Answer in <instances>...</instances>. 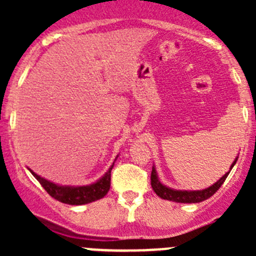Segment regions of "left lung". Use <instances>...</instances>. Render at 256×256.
<instances>
[{
    "instance_id": "obj_1",
    "label": "left lung",
    "mask_w": 256,
    "mask_h": 256,
    "mask_svg": "<svg viewBox=\"0 0 256 256\" xmlns=\"http://www.w3.org/2000/svg\"><path fill=\"white\" fill-rule=\"evenodd\" d=\"M236 160H238V156L236 157V160L233 161V164H230V168L229 171L224 174L223 177L219 178L216 183L210 186V187L204 188V190H174V188H170L167 186H164V183H161V180H158V176H157V171L154 168V166H152V172H151V186L152 190H154L157 196L162 200H172V202L177 203H200L203 202V200H208L209 197L214 194L216 190L220 188V186L223 184L226 178L228 177L229 172L232 171V168L234 167V164H236Z\"/></svg>"
}]
</instances>
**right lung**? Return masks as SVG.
I'll return each mask as SVG.
<instances>
[{
  "label": "right lung",
  "mask_w": 256,
  "mask_h": 256,
  "mask_svg": "<svg viewBox=\"0 0 256 256\" xmlns=\"http://www.w3.org/2000/svg\"><path fill=\"white\" fill-rule=\"evenodd\" d=\"M118 156H116L115 161L118 160ZM115 161L112 162V164L110 166V168L108 170L106 174L102 177H100L99 180H95L92 184H85V186H63L58 184V183L50 182V180H46V178L40 177V174H34L30 168V172L36 177V180L42 184V187L44 188L48 192V194H50L54 200H59L62 203H66V204L70 206H82V204H88V203L95 202L98 200H102V197L106 196V193L110 190V180H112V170L115 164Z\"/></svg>",
  "instance_id": "add662e5"
}]
</instances>
